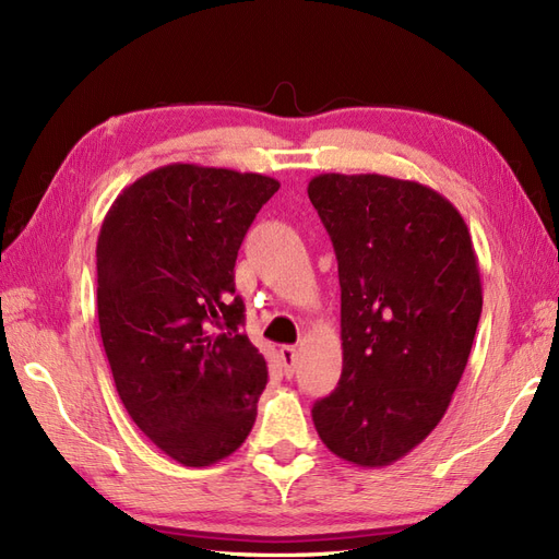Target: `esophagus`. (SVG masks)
<instances>
[{
	"instance_id": "esophagus-1",
	"label": "esophagus",
	"mask_w": 559,
	"mask_h": 559,
	"mask_svg": "<svg viewBox=\"0 0 559 559\" xmlns=\"http://www.w3.org/2000/svg\"><path fill=\"white\" fill-rule=\"evenodd\" d=\"M280 359H282V364H284V376L292 378L294 370H296V364H298V349L292 347V345L282 347V349H280Z\"/></svg>"
}]
</instances>
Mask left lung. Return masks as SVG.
Returning a JSON list of instances; mask_svg holds the SVG:
<instances>
[{"label": "left lung", "instance_id": "1", "mask_svg": "<svg viewBox=\"0 0 559 559\" xmlns=\"http://www.w3.org/2000/svg\"><path fill=\"white\" fill-rule=\"evenodd\" d=\"M308 195L341 280L343 373L312 405L324 445L386 466L436 429L483 312L478 259L462 214L425 183L319 175Z\"/></svg>", "mask_w": 559, "mask_h": 559}]
</instances>
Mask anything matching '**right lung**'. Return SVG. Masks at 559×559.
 Wrapping results in <instances>:
<instances>
[{
	"instance_id": "obj_1",
	"label": "right lung",
	"mask_w": 559,
	"mask_h": 559,
	"mask_svg": "<svg viewBox=\"0 0 559 559\" xmlns=\"http://www.w3.org/2000/svg\"><path fill=\"white\" fill-rule=\"evenodd\" d=\"M277 179L173 163L114 200L97 238V319L116 392L183 466L238 450L267 384L242 333L235 259Z\"/></svg>"
}]
</instances>
